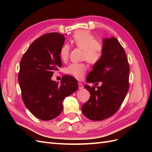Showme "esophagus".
<instances>
[{"mask_svg":"<svg viewBox=\"0 0 152 152\" xmlns=\"http://www.w3.org/2000/svg\"><path fill=\"white\" fill-rule=\"evenodd\" d=\"M78 88H79V89H83V84L82 83H80V82H79L78 83Z\"/></svg>","mask_w":152,"mask_h":152,"instance_id":"obj_1","label":"esophagus"}]
</instances>
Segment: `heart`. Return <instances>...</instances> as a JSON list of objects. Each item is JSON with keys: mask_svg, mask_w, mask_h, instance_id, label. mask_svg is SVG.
Listing matches in <instances>:
<instances>
[{"mask_svg": "<svg viewBox=\"0 0 152 152\" xmlns=\"http://www.w3.org/2000/svg\"><path fill=\"white\" fill-rule=\"evenodd\" d=\"M70 44L82 50V59L89 63L95 64L102 59L104 46L98 40H96L91 32L86 30L76 31L70 39ZM70 46L64 44L61 47L59 56L61 60L66 61L69 59ZM88 70V65L85 63H72L66 69V72L78 80H82Z\"/></svg>", "mask_w": 152, "mask_h": 152, "instance_id": "1", "label": "heart"}]
</instances>
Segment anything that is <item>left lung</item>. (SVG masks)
<instances>
[{
    "mask_svg": "<svg viewBox=\"0 0 152 152\" xmlns=\"http://www.w3.org/2000/svg\"><path fill=\"white\" fill-rule=\"evenodd\" d=\"M103 46L102 59L93 66L87 78L89 83L101 82L102 86L95 89L96 86H84L91 96L82 105V110L93 121H101L114 115L129 88L130 69L124 48L115 37L104 39Z\"/></svg>",
    "mask_w": 152,
    "mask_h": 152,
    "instance_id": "8db88e82",
    "label": "left lung"
}]
</instances>
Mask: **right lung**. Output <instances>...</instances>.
<instances>
[{"instance_id": "1", "label": "right lung", "mask_w": 152, "mask_h": 152, "mask_svg": "<svg viewBox=\"0 0 152 152\" xmlns=\"http://www.w3.org/2000/svg\"><path fill=\"white\" fill-rule=\"evenodd\" d=\"M64 40L58 33L45 34L30 45L21 59L18 82L23 101L35 117L44 121L57 118L63 110L64 99L78 88L72 76L64 75L61 84L51 79L62 66L59 52Z\"/></svg>"}]
</instances>
